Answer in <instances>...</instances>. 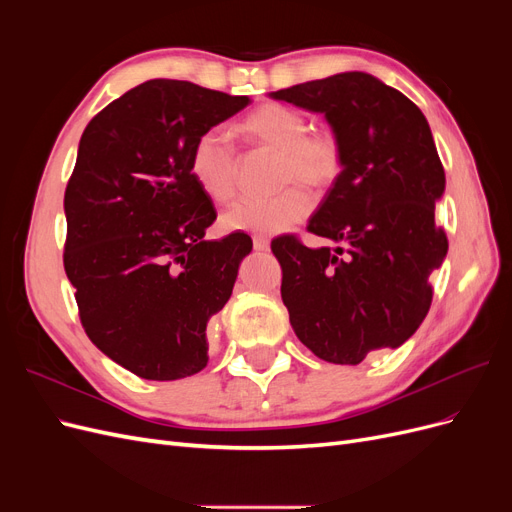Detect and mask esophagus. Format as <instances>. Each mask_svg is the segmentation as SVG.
I'll list each match as a JSON object with an SVG mask.
<instances>
[{
  "mask_svg": "<svg viewBox=\"0 0 512 512\" xmlns=\"http://www.w3.org/2000/svg\"><path fill=\"white\" fill-rule=\"evenodd\" d=\"M254 250L256 252H269V239L262 237V235H254Z\"/></svg>",
  "mask_w": 512,
  "mask_h": 512,
  "instance_id": "1",
  "label": "esophagus"
}]
</instances>
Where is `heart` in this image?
<instances>
[{
  "instance_id": "heart-1",
  "label": "heart",
  "mask_w": 512,
  "mask_h": 512,
  "mask_svg": "<svg viewBox=\"0 0 512 512\" xmlns=\"http://www.w3.org/2000/svg\"><path fill=\"white\" fill-rule=\"evenodd\" d=\"M241 132L254 143L280 151L277 183L292 186L269 198H245L222 215L230 232L273 235L307 218L312 198L303 185L316 192L331 188L342 173V147L331 132H307V117L286 104H262L241 121ZM190 175L213 203H228L237 194L239 158L228 132L207 128L190 149Z\"/></svg>"
}]
</instances>
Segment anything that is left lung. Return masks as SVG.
<instances>
[{
	"mask_svg": "<svg viewBox=\"0 0 512 512\" xmlns=\"http://www.w3.org/2000/svg\"><path fill=\"white\" fill-rule=\"evenodd\" d=\"M322 113L342 147V173L307 230L333 241L271 243L282 265V301L318 359L359 365L399 348L425 320L429 275L448 252L436 226L444 168L429 123L412 100L367 72H342L269 94Z\"/></svg>",
	"mask_w": 512,
	"mask_h": 512,
	"instance_id": "left-lung-1",
	"label": "left lung"
}]
</instances>
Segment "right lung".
Segmentation results:
<instances>
[{"label":"right lung","mask_w":512,"mask_h":512,"mask_svg":"<svg viewBox=\"0 0 512 512\" xmlns=\"http://www.w3.org/2000/svg\"><path fill=\"white\" fill-rule=\"evenodd\" d=\"M247 104L153 79L81 136L64 196V267L87 337L138 378L179 380L207 367V322L230 299L252 239H203L218 213L188 162L200 132Z\"/></svg>","instance_id":"obj_1"}]
</instances>
